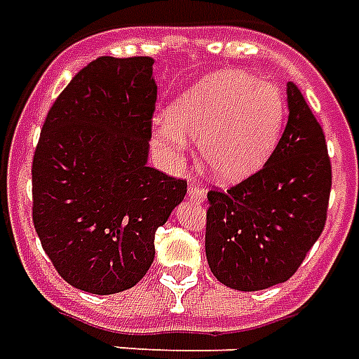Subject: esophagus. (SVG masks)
Instances as JSON below:
<instances>
[{
    "mask_svg": "<svg viewBox=\"0 0 359 359\" xmlns=\"http://www.w3.org/2000/svg\"><path fill=\"white\" fill-rule=\"evenodd\" d=\"M205 196H207V190L199 188V186H190L188 188V199L194 201V203H203Z\"/></svg>",
    "mask_w": 359,
    "mask_h": 359,
    "instance_id": "obj_1",
    "label": "esophagus"
}]
</instances>
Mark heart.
Returning <instances> with one entry per match:
<instances>
[{"label": "heart", "instance_id": "b5f03b06", "mask_svg": "<svg viewBox=\"0 0 359 359\" xmlns=\"http://www.w3.org/2000/svg\"><path fill=\"white\" fill-rule=\"evenodd\" d=\"M286 116L280 90L243 71H216L191 84L152 122L150 137L161 154L177 160L198 141L212 177L233 182L256 173L277 147Z\"/></svg>", "mask_w": 359, "mask_h": 359}]
</instances>
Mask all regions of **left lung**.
I'll use <instances>...</instances> for the list:
<instances>
[{"label": "left lung", "mask_w": 359, "mask_h": 359, "mask_svg": "<svg viewBox=\"0 0 359 359\" xmlns=\"http://www.w3.org/2000/svg\"><path fill=\"white\" fill-rule=\"evenodd\" d=\"M288 122L258 173L207 194L205 252L224 286L256 292L286 283L322 233L332 190L324 131L294 82Z\"/></svg>", "instance_id": "1"}]
</instances>
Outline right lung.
I'll return each instance as SVG.
<instances>
[{
  "instance_id": "obj_1",
  "label": "right lung",
  "mask_w": 359,
  "mask_h": 359,
  "mask_svg": "<svg viewBox=\"0 0 359 359\" xmlns=\"http://www.w3.org/2000/svg\"><path fill=\"white\" fill-rule=\"evenodd\" d=\"M152 65L90 62L54 101L35 149V231L60 277L88 294H118L147 275L156 229L186 196V180L147 163Z\"/></svg>"
}]
</instances>
